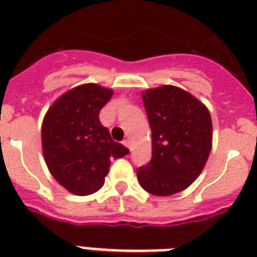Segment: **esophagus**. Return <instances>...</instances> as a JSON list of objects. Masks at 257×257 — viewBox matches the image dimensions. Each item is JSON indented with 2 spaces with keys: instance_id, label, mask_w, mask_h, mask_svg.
<instances>
[{
  "instance_id": "1",
  "label": "esophagus",
  "mask_w": 257,
  "mask_h": 257,
  "mask_svg": "<svg viewBox=\"0 0 257 257\" xmlns=\"http://www.w3.org/2000/svg\"><path fill=\"white\" fill-rule=\"evenodd\" d=\"M122 144H124L125 147H126V148L131 149V140H129V139H126V140L122 141Z\"/></svg>"
}]
</instances>
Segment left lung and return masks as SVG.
Instances as JSON below:
<instances>
[{
    "mask_svg": "<svg viewBox=\"0 0 257 257\" xmlns=\"http://www.w3.org/2000/svg\"><path fill=\"white\" fill-rule=\"evenodd\" d=\"M143 101L152 131V159L137 169V179L152 195H175L189 187L207 163L211 114L192 94L171 85L149 89Z\"/></svg>",
    "mask_w": 257,
    "mask_h": 257,
    "instance_id": "8db88e82",
    "label": "left lung"
}]
</instances>
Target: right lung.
Segmentation results:
<instances>
[{
  "instance_id": "add662e5",
  "label": "right lung",
  "mask_w": 257,
  "mask_h": 257,
  "mask_svg": "<svg viewBox=\"0 0 257 257\" xmlns=\"http://www.w3.org/2000/svg\"><path fill=\"white\" fill-rule=\"evenodd\" d=\"M113 92L85 84L66 92L48 110L42 122V151L53 177L78 196L104 185L110 160L129 151L112 140L98 114Z\"/></svg>"
}]
</instances>
